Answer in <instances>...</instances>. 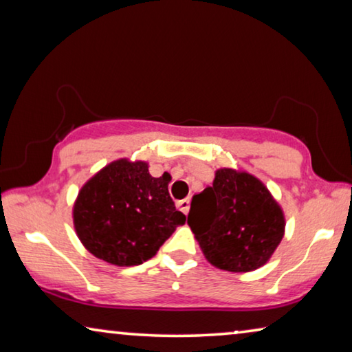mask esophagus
<instances>
[{
    "mask_svg": "<svg viewBox=\"0 0 352 352\" xmlns=\"http://www.w3.org/2000/svg\"><path fill=\"white\" fill-rule=\"evenodd\" d=\"M177 206H178V210L183 211L184 214H188V212H189V208H190V200H189V199L180 200V201H178V204H177Z\"/></svg>",
    "mask_w": 352,
    "mask_h": 352,
    "instance_id": "1",
    "label": "esophagus"
}]
</instances>
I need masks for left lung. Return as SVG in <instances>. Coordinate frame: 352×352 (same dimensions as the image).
<instances>
[{
	"instance_id": "1",
	"label": "left lung",
	"mask_w": 352,
	"mask_h": 352,
	"mask_svg": "<svg viewBox=\"0 0 352 352\" xmlns=\"http://www.w3.org/2000/svg\"><path fill=\"white\" fill-rule=\"evenodd\" d=\"M188 225L214 267L245 273L272 258L283 241L285 219L259 178L223 168L216 170L212 186L192 197Z\"/></svg>"
}]
</instances>
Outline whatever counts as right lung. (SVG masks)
I'll use <instances>...</instances> for the list:
<instances>
[{
	"instance_id": "right-lung-1",
	"label": "right lung",
	"mask_w": 352,
	"mask_h": 352,
	"mask_svg": "<svg viewBox=\"0 0 352 352\" xmlns=\"http://www.w3.org/2000/svg\"><path fill=\"white\" fill-rule=\"evenodd\" d=\"M169 175L155 178L144 162L116 160L91 177L73 208L76 233L88 252L119 267L140 265L186 216L169 195Z\"/></svg>"
}]
</instances>
